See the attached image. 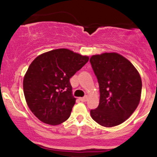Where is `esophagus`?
I'll return each mask as SVG.
<instances>
[{
  "label": "esophagus",
  "mask_w": 157,
  "mask_h": 157,
  "mask_svg": "<svg viewBox=\"0 0 157 157\" xmlns=\"http://www.w3.org/2000/svg\"><path fill=\"white\" fill-rule=\"evenodd\" d=\"M87 100H88V97L87 96H86L84 97H81V98H80V101H82V102L87 101Z\"/></svg>",
  "instance_id": "esophagus-1"
}]
</instances>
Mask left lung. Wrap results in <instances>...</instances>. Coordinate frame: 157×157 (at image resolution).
<instances>
[{"mask_svg":"<svg viewBox=\"0 0 157 157\" xmlns=\"http://www.w3.org/2000/svg\"><path fill=\"white\" fill-rule=\"evenodd\" d=\"M90 63L100 87V103L91 118L104 127H113L131 116L140 103L142 80L134 66L116 53L92 55Z\"/></svg>","mask_w":157,"mask_h":157,"instance_id":"obj_1","label":"left lung"}]
</instances>
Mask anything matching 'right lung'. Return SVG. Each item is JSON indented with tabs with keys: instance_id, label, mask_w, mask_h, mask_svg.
Masks as SVG:
<instances>
[{
	"instance_id": "1",
	"label": "right lung",
	"mask_w": 157,
	"mask_h": 157,
	"mask_svg": "<svg viewBox=\"0 0 157 157\" xmlns=\"http://www.w3.org/2000/svg\"><path fill=\"white\" fill-rule=\"evenodd\" d=\"M89 60L68 48L41 54L23 77L27 105L41 122L57 125L67 120L75 104L69 80Z\"/></svg>"
}]
</instances>
